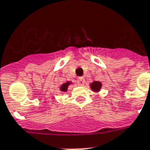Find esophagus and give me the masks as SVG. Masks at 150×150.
Returning <instances> with one entry per match:
<instances>
[{
    "instance_id": "1",
    "label": "esophagus",
    "mask_w": 150,
    "mask_h": 150,
    "mask_svg": "<svg viewBox=\"0 0 150 150\" xmlns=\"http://www.w3.org/2000/svg\"><path fill=\"white\" fill-rule=\"evenodd\" d=\"M77 83L79 85V86H83L84 83H85V79L83 77H80V78L78 79V80H77Z\"/></svg>"
}]
</instances>
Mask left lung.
<instances>
[{
  "label": "left lung",
  "mask_w": 150,
  "mask_h": 150,
  "mask_svg": "<svg viewBox=\"0 0 150 150\" xmlns=\"http://www.w3.org/2000/svg\"><path fill=\"white\" fill-rule=\"evenodd\" d=\"M101 86H102V84L99 82H93L91 84V87L93 91H98L100 90Z\"/></svg>",
  "instance_id": "1"
}]
</instances>
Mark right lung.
<instances>
[{"label":"right lung","instance_id":"right-lung-1","mask_svg":"<svg viewBox=\"0 0 150 150\" xmlns=\"http://www.w3.org/2000/svg\"><path fill=\"white\" fill-rule=\"evenodd\" d=\"M70 84L69 82H67L66 83L63 84L62 86H61L60 87V90L62 91H66L67 90V86H68V85Z\"/></svg>","mask_w":150,"mask_h":150}]
</instances>
